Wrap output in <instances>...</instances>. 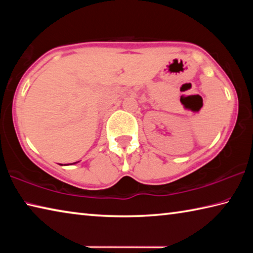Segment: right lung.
<instances>
[{
    "instance_id": "add662e5",
    "label": "right lung",
    "mask_w": 253,
    "mask_h": 253,
    "mask_svg": "<svg viewBox=\"0 0 253 253\" xmlns=\"http://www.w3.org/2000/svg\"><path fill=\"white\" fill-rule=\"evenodd\" d=\"M76 163H77V162H76Z\"/></svg>"
}]
</instances>
